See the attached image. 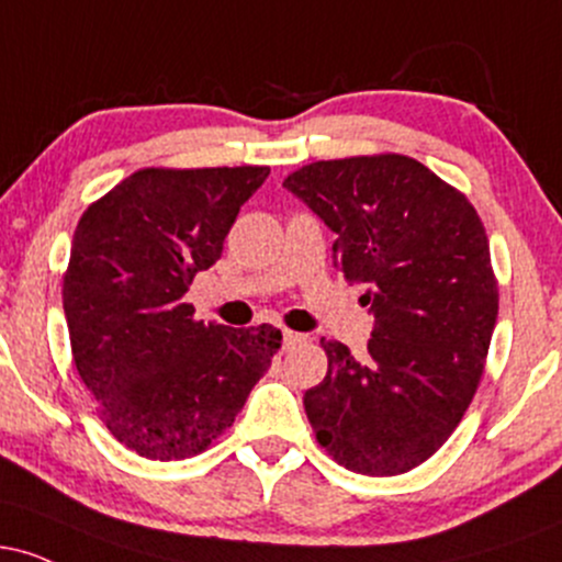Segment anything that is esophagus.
<instances>
[{"instance_id":"1","label":"esophagus","mask_w":562,"mask_h":562,"mask_svg":"<svg viewBox=\"0 0 562 562\" xmlns=\"http://www.w3.org/2000/svg\"><path fill=\"white\" fill-rule=\"evenodd\" d=\"M303 340H306V335L293 333V330H282V348H293V346L303 344Z\"/></svg>"}]
</instances>
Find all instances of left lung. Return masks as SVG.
Here are the masks:
<instances>
[{
  "mask_svg": "<svg viewBox=\"0 0 562 562\" xmlns=\"http://www.w3.org/2000/svg\"><path fill=\"white\" fill-rule=\"evenodd\" d=\"M285 187L335 232V267L364 282L375 317L362 362L322 340L308 423L353 473H406L460 425L483 375L499 312L486 229L462 192L406 156L319 160Z\"/></svg>",
  "mask_w": 562,
  "mask_h": 562,
  "instance_id": "8db88e82",
  "label": "left lung"
}]
</instances>
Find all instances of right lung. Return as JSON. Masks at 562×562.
<instances>
[{
    "label": "right lung",
    "instance_id": "right-lung-1",
    "mask_svg": "<svg viewBox=\"0 0 562 562\" xmlns=\"http://www.w3.org/2000/svg\"><path fill=\"white\" fill-rule=\"evenodd\" d=\"M267 177V166L142 169L89 205L74 232L63 308L76 370L108 430L142 457L209 449L280 348L272 325H205L184 303Z\"/></svg>",
    "mask_w": 562,
    "mask_h": 562
}]
</instances>
